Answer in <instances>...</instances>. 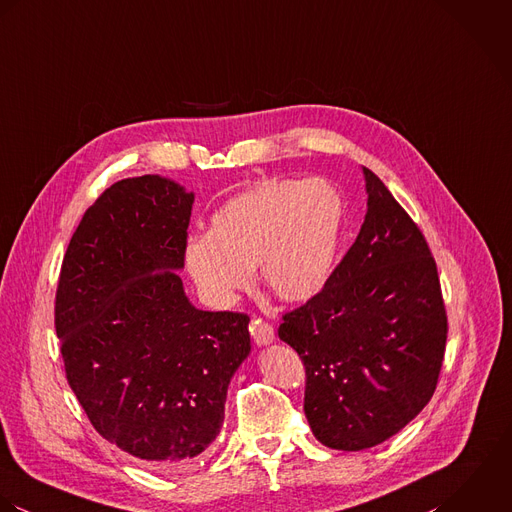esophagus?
Masks as SVG:
<instances>
[{
  "mask_svg": "<svg viewBox=\"0 0 512 512\" xmlns=\"http://www.w3.org/2000/svg\"><path fill=\"white\" fill-rule=\"evenodd\" d=\"M249 332H251L255 344H259V346H267V344H271V342L275 340V328H273V324H269V322H265V320H261V318L251 320Z\"/></svg>",
  "mask_w": 512,
  "mask_h": 512,
  "instance_id": "obj_1",
  "label": "esophagus"
}]
</instances>
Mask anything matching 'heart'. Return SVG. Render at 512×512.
Segmentation results:
<instances>
[{"label":"heart","instance_id":"1","mask_svg":"<svg viewBox=\"0 0 512 512\" xmlns=\"http://www.w3.org/2000/svg\"><path fill=\"white\" fill-rule=\"evenodd\" d=\"M344 200L322 178L265 180L221 205L211 229L186 243V269L207 303L229 307L259 267L261 283L285 303L316 297L332 277Z\"/></svg>","mask_w":512,"mask_h":512}]
</instances>
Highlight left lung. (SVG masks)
Returning a JSON list of instances; mask_svg holds the SVG:
<instances>
[{
	"label": "left lung",
	"instance_id": "8db88e82",
	"mask_svg": "<svg viewBox=\"0 0 512 512\" xmlns=\"http://www.w3.org/2000/svg\"><path fill=\"white\" fill-rule=\"evenodd\" d=\"M362 170L368 211L356 241L324 289L279 326L307 370L314 437L342 451L390 439L427 406L447 340L427 241L382 180Z\"/></svg>",
	"mask_w": 512,
	"mask_h": 512
}]
</instances>
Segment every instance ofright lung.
Returning a JSON list of instances; mask_svg holds the SVG:
<instances>
[{
  "mask_svg": "<svg viewBox=\"0 0 512 512\" xmlns=\"http://www.w3.org/2000/svg\"><path fill=\"white\" fill-rule=\"evenodd\" d=\"M194 194L162 176L112 184L67 247L55 297L65 374L106 441L156 471H186L217 437L249 316L190 303Z\"/></svg>",
  "mask_w": 512,
  "mask_h": 512,
  "instance_id": "obj_1",
  "label": "right lung"
}]
</instances>
